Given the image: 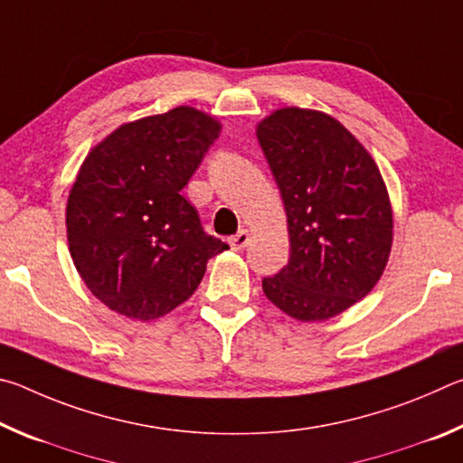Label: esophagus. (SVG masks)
<instances>
[{
  "instance_id": "1",
  "label": "esophagus",
  "mask_w": 463,
  "mask_h": 463,
  "mask_svg": "<svg viewBox=\"0 0 463 463\" xmlns=\"http://www.w3.org/2000/svg\"><path fill=\"white\" fill-rule=\"evenodd\" d=\"M249 241H250L249 231L242 229V231H239L237 234H234V237L229 239V245H231L232 250H241V249H245L249 245Z\"/></svg>"
}]
</instances>
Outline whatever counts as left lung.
<instances>
[{"instance_id":"8db88e82","label":"left lung","mask_w":463,"mask_h":463,"mask_svg":"<svg viewBox=\"0 0 463 463\" xmlns=\"http://www.w3.org/2000/svg\"><path fill=\"white\" fill-rule=\"evenodd\" d=\"M257 140L288 216L289 260L263 278L268 300L302 323L333 318L372 292L392 249L386 184L365 146L333 116L279 108Z\"/></svg>"}]
</instances>
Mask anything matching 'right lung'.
Segmentation results:
<instances>
[{
  "label": "right lung",
  "mask_w": 463,
  "mask_h": 463,
  "mask_svg": "<svg viewBox=\"0 0 463 463\" xmlns=\"http://www.w3.org/2000/svg\"><path fill=\"white\" fill-rule=\"evenodd\" d=\"M192 106L146 116L91 148L67 200L69 253L90 292L132 320L169 315L229 249L203 232L182 190L221 135Z\"/></svg>",
  "instance_id": "right-lung-1"
}]
</instances>
